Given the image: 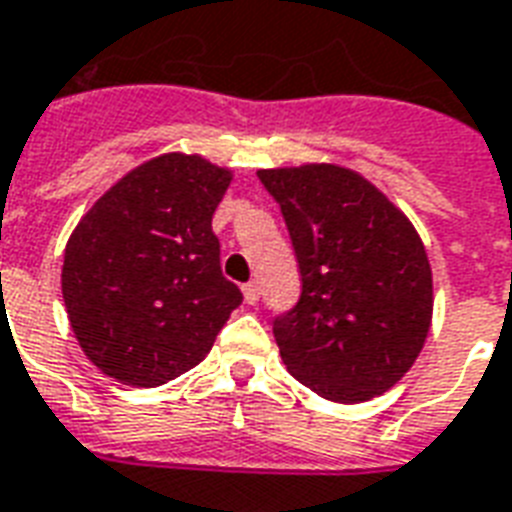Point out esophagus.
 I'll return each instance as SVG.
<instances>
[{
  "instance_id": "obj_1",
  "label": "esophagus",
  "mask_w": 512,
  "mask_h": 512,
  "mask_svg": "<svg viewBox=\"0 0 512 512\" xmlns=\"http://www.w3.org/2000/svg\"><path fill=\"white\" fill-rule=\"evenodd\" d=\"M244 300H247L249 306H255L257 300H260V284L257 282L244 284Z\"/></svg>"
}]
</instances>
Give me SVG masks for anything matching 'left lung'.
Instances as JSON below:
<instances>
[{
  "instance_id": "left-lung-1",
  "label": "left lung",
  "mask_w": 512,
  "mask_h": 512,
  "mask_svg": "<svg viewBox=\"0 0 512 512\" xmlns=\"http://www.w3.org/2000/svg\"><path fill=\"white\" fill-rule=\"evenodd\" d=\"M257 177L282 209L298 257V303L273 319L284 365L333 403L384 395L419 357L432 271L419 233L360 174L311 163Z\"/></svg>"
}]
</instances>
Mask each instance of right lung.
Returning <instances> with one entry per match:
<instances>
[{
	"instance_id": "add662e5",
	"label": "right lung",
	"mask_w": 512,
	"mask_h": 512,
	"mask_svg": "<svg viewBox=\"0 0 512 512\" xmlns=\"http://www.w3.org/2000/svg\"><path fill=\"white\" fill-rule=\"evenodd\" d=\"M230 171L169 152L112 185L74 228L61 292L85 357L109 378L161 386L212 349L241 306L212 214Z\"/></svg>"
}]
</instances>
